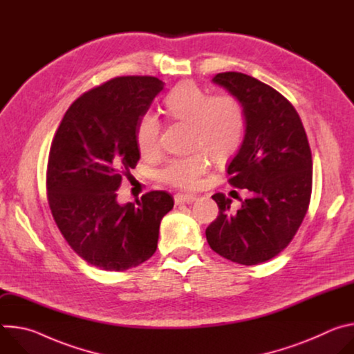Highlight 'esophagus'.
I'll return each instance as SVG.
<instances>
[{
    "label": "esophagus",
    "instance_id": "1",
    "mask_svg": "<svg viewBox=\"0 0 354 354\" xmlns=\"http://www.w3.org/2000/svg\"><path fill=\"white\" fill-rule=\"evenodd\" d=\"M196 200V194L192 193H178L175 194V203L182 205V203H193Z\"/></svg>",
    "mask_w": 354,
    "mask_h": 354
}]
</instances>
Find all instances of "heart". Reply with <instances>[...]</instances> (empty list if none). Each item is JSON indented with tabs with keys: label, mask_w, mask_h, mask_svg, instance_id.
<instances>
[{
	"label": "heart",
	"mask_w": 354,
	"mask_h": 354,
	"mask_svg": "<svg viewBox=\"0 0 354 354\" xmlns=\"http://www.w3.org/2000/svg\"><path fill=\"white\" fill-rule=\"evenodd\" d=\"M164 112L171 120L190 124L192 145L205 149L216 161H227L239 148L246 127L241 100L228 92L209 95L194 81L176 85L164 99ZM161 124L158 118L145 112L136 124V144L140 154L151 157L160 148ZM203 151L187 157L169 160L160 171V179L171 186L192 189L207 171L209 161Z\"/></svg>",
	"instance_id": "1"
}]
</instances>
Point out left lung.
<instances>
[{
    "instance_id": "1",
    "label": "left lung",
    "mask_w": 354,
    "mask_h": 354,
    "mask_svg": "<svg viewBox=\"0 0 354 354\" xmlns=\"http://www.w3.org/2000/svg\"><path fill=\"white\" fill-rule=\"evenodd\" d=\"M213 81L245 109L243 141L227 168L228 182L248 189L238 210L223 193L212 196L217 218L207 227L210 248L231 262H266L291 242L304 220L313 190V157L302 122L272 86L242 73H220Z\"/></svg>"
}]
</instances>
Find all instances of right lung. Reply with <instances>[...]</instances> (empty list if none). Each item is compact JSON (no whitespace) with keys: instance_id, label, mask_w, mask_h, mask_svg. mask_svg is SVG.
<instances>
[{"instance_id":"add662e5","label":"right lung","mask_w":354,"mask_h":354,"mask_svg":"<svg viewBox=\"0 0 354 354\" xmlns=\"http://www.w3.org/2000/svg\"><path fill=\"white\" fill-rule=\"evenodd\" d=\"M164 89L156 77H118L82 93L66 112L47 162V200L75 254L92 266L123 272L157 250L160 224L172 210L164 190L119 205L116 190L131 178L140 151L136 124Z\"/></svg>"}]
</instances>
